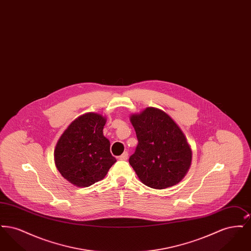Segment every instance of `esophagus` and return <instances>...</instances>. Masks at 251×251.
Masks as SVG:
<instances>
[{"label": "esophagus", "mask_w": 251, "mask_h": 251, "mask_svg": "<svg viewBox=\"0 0 251 251\" xmlns=\"http://www.w3.org/2000/svg\"><path fill=\"white\" fill-rule=\"evenodd\" d=\"M128 156H129V153H128L127 151H124V152L120 156V160H121V161H126V160L128 159Z\"/></svg>", "instance_id": "34e87169"}]
</instances>
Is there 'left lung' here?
<instances>
[{"mask_svg": "<svg viewBox=\"0 0 251 251\" xmlns=\"http://www.w3.org/2000/svg\"><path fill=\"white\" fill-rule=\"evenodd\" d=\"M131 122L138 144L129 163L138 178L154 189L177 184L192 161L191 149L179 126L164 111L154 107L132 115Z\"/></svg>", "mask_w": 251, "mask_h": 251, "instance_id": "8db88e82", "label": "left lung"}]
</instances>
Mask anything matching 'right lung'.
Here are the masks:
<instances>
[{
    "instance_id": "obj_1",
    "label": "right lung",
    "mask_w": 251,
    "mask_h": 251,
    "mask_svg": "<svg viewBox=\"0 0 251 251\" xmlns=\"http://www.w3.org/2000/svg\"><path fill=\"white\" fill-rule=\"evenodd\" d=\"M105 122V118L96 113L83 115L72 122L56 145L55 166L65 179L78 187L103 179L117 162L102 132Z\"/></svg>"
}]
</instances>
